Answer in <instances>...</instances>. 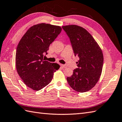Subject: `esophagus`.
<instances>
[{
  "instance_id": "1",
  "label": "esophagus",
  "mask_w": 122,
  "mask_h": 122,
  "mask_svg": "<svg viewBox=\"0 0 122 122\" xmlns=\"http://www.w3.org/2000/svg\"><path fill=\"white\" fill-rule=\"evenodd\" d=\"M60 66H61V67H62V68H65V67H66V65H64V64H60Z\"/></svg>"
}]
</instances>
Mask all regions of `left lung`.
<instances>
[{"label":"left lung","instance_id":"left-lung-1","mask_svg":"<svg viewBox=\"0 0 122 122\" xmlns=\"http://www.w3.org/2000/svg\"><path fill=\"white\" fill-rule=\"evenodd\" d=\"M69 37L75 56L80 60L73 75L66 78L75 91L84 92L90 90L99 80L102 70L103 56L101 48L90 34L75 25L62 26Z\"/></svg>","mask_w":122,"mask_h":122}]
</instances>
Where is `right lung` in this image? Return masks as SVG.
<instances>
[{
    "label": "right lung",
    "mask_w": 122,
    "mask_h": 122,
    "mask_svg": "<svg viewBox=\"0 0 122 122\" xmlns=\"http://www.w3.org/2000/svg\"><path fill=\"white\" fill-rule=\"evenodd\" d=\"M59 26L41 23L30 27L17 46V72L24 84L34 90L43 88L51 81L57 63L45 61L50 45L61 33Z\"/></svg>",
    "instance_id": "1"
}]
</instances>
